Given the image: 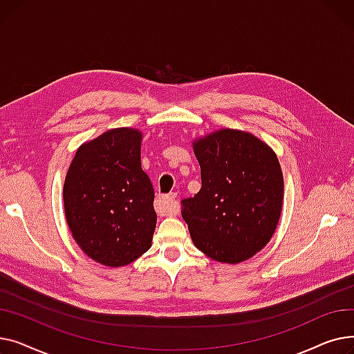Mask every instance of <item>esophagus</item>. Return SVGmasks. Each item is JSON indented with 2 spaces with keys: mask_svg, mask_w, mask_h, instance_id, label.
I'll use <instances>...</instances> for the list:
<instances>
[{
  "mask_svg": "<svg viewBox=\"0 0 354 354\" xmlns=\"http://www.w3.org/2000/svg\"><path fill=\"white\" fill-rule=\"evenodd\" d=\"M156 209H158L160 214H166V215L176 214V211H178L176 194L160 196V198L156 201Z\"/></svg>",
  "mask_w": 354,
  "mask_h": 354,
  "instance_id": "34e87169",
  "label": "esophagus"
}]
</instances>
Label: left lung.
Wrapping results in <instances>:
<instances>
[{"mask_svg": "<svg viewBox=\"0 0 354 354\" xmlns=\"http://www.w3.org/2000/svg\"><path fill=\"white\" fill-rule=\"evenodd\" d=\"M202 187L182 199L195 247L238 264L271 239L283 208L284 179L272 149L251 133L221 129L194 142Z\"/></svg>", "mask_w": 354, "mask_h": 354, "instance_id": "left-lung-1", "label": "left lung"}]
</instances>
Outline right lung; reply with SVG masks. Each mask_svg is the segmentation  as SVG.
I'll use <instances>...</instances> for the list:
<instances>
[{
    "label": "right lung",
    "mask_w": 354,
    "mask_h": 354,
    "mask_svg": "<svg viewBox=\"0 0 354 354\" xmlns=\"http://www.w3.org/2000/svg\"><path fill=\"white\" fill-rule=\"evenodd\" d=\"M142 132L107 130L83 143L67 171L63 198L68 228L95 261L123 267L152 247V182L140 165Z\"/></svg>",
    "instance_id": "1"
}]
</instances>
